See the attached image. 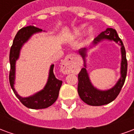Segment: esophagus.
Masks as SVG:
<instances>
[{"label":"esophagus","mask_w":134,"mask_h":134,"mask_svg":"<svg viewBox=\"0 0 134 134\" xmlns=\"http://www.w3.org/2000/svg\"><path fill=\"white\" fill-rule=\"evenodd\" d=\"M77 66V59L73 54L67 55L61 65V70L64 74H70L75 71Z\"/></svg>","instance_id":"34e87169"}]
</instances>
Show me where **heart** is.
I'll return each instance as SVG.
<instances>
[{
  "mask_svg": "<svg viewBox=\"0 0 134 134\" xmlns=\"http://www.w3.org/2000/svg\"><path fill=\"white\" fill-rule=\"evenodd\" d=\"M84 26H81L80 27L77 28V29H76L75 31H74V36H80L82 32H83V30H84ZM93 30L92 28H90L88 30H87V34L88 36H90L93 34Z\"/></svg>",
  "mask_w": 134,
  "mask_h": 134,
  "instance_id": "obj_1",
  "label": "heart"
}]
</instances>
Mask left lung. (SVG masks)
<instances>
[{
  "instance_id": "obj_1",
  "label": "left lung",
  "mask_w": 134,
  "mask_h": 134,
  "mask_svg": "<svg viewBox=\"0 0 134 134\" xmlns=\"http://www.w3.org/2000/svg\"><path fill=\"white\" fill-rule=\"evenodd\" d=\"M103 39H110L115 41L116 43H119L121 46V54H122V61H121V77L119 79L118 82L115 86L111 89L105 91H100L96 89L93 86L90 81V79L87 75V70L85 68H82L78 74V86H77V92L81 100L85 103L93 106H99L108 104L114 100L118 94L121 92V90L124 85L127 74V59L126 55V50L123 42L119 38L116 31L111 28L107 29L105 31L99 34L96 38H94L93 43L96 44L99 41ZM85 49L80 50L79 53L80 54L84 59L85 67Z\"/></svg>"
}]
</instances>
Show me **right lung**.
Returning a JSON list of instances; mask_svg holds the SVG:
<instances>
[{
  "mask_svg": "<svg viewBox=\"0 0 134 134\" xmlns=\"http://www.w3.org/2000/svg\"><path fill=\"white\" fill-rule=\"evenodd\" d=\"M41 31L42 29L35 27L34 26H29L21 29L18 31V33L16 34V36L13 39V44L10 47L9 56L10 64L9 82L10 87L14 94L19 98V100L21 102V103L26 107L31 109H43L51 106L58 98L59 92L62 84V81L56 78L55 75H54V64H52L50 67L49 79L44 90H41L40 92L36 93L35 95L30 97L22 98L18 95V93H16L14 89L13 84L15 80V64L16 61L19 58L20 49L22 45L30 38L31 36Z\"/></svg>",
  "mask_w": 134,
  "mask_h": 134,
  "instance_id": "right-lung-1",
  "label": "right lung"
}]
</instances>
